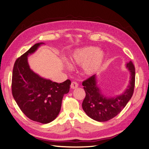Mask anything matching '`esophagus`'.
I'll list each match as a JSON object with an SVG mask.
<instances>
[{"mask_svg":"<svg viewBox=\"0 0 149 149\" xmlns=\"http://www.w3.org/2000/svg\"><path fill=\"white\" fill-rule=\"evenodd\" d=\"M78 87V84L76 82H72L71 84V89H76Z\"/></svg>","mask_w":149,"mask_h":149,"instance_id":"obj_1","label":"esophagus"}]
</instances>
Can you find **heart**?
<instances>
[{"instance_id": "1", "label": "heart", "mask_w": 149, "mask_h": 149, "mask_svg": "<svg viewBox=\"0 0 149 149\" xmlns=\"http://www.w3.org/2000/svg\"><path fill=\"white\" fill-rule=\"evenodd\" d=\"M69 60L74 65H81L83 74L93 76L100 71L105 60V53L101 49L93 46L76 48L69 55ZM67 68H70L67 65Z\"/></svg>"}]
</instances>
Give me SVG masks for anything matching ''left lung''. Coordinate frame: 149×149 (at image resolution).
<instances>
[{"instance_id":"obj_1","label":"left lung","mask_w":149,"mask_h":149,"mask_svg":"<svg viewBox=\"0 0 149 149\" xmlns=\"http://www.w3.org/2000/svg\"><path fill=\"white\" fill-rule=\"evenodd\" d=\"M125 67L130 72V79L127 88L119 95H104L97 86L96 74L83 82L86 97L82 107L90 118L98 122L109 120L118 115L131 99L135 86V68L131 61L126 63Z\"/></svg>"}]
</instances>
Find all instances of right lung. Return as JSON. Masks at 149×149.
Instances as JSON below:
<instances>
[{
  "instance_id": "add662e5",
  "label": "right lung",
  "mask_w": 149,
  "mask_h": 149,
  "mask_svg": "<svg viewBox=\"0 0 149 149\" xmlns=\"http://www.w3.org/2000/svg\"><path fill=\"white\" fill-rule=\"evenodd\" d=\"M44 44H35L16 60L13 69L12 91L17 105L27 118L48 124L59 114L63 97L69 93L71 81L53 82L30 69L28 57Z\"/></svg>"
}]
</instances>
